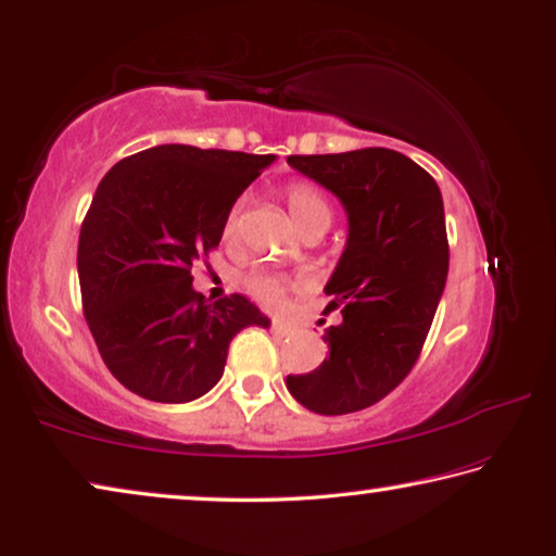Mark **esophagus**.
<instances>
[{
    "instance_id": "1",
    "label": "esophagus",
    "mask_w": 556,
    "mask_h": 556,
    "mask_svg": "<svg viewBox=\"0 0 556 556\" xmlns=\"http://www.w3.org/2000/svg\"><path fill=\"white\" fill-rule=\"evenodd\" d=\"M270 327H273V330H276L278 334H290V332H293V327L286 325V323H280V320H270Z\"/></svg>"
}]
</instances>
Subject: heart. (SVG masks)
I'll list each match as a JSON object with an SVG mask.
<instances>
[{
	"instance_id": "obj_1",
	"label": "heart",
	"mask_w": 556,
	"mask_h": 556,
	"mask_svg": "<svg viewBox=\"0 0 556 556\" xmlns=\"http://www.w3.org/2000/svg\"><path fill=\"white\" fill-rule=\"evenodd\" d=\"M286 204L290 208V216L295 218L300 231L311 229V226H330L332 222V206L327 202V197L317 189L311 181H293V185L286 187ZM243 212V199H236L231 204L229 214L224 218V239L231 241L236 239V231H239V218ZM243 288L249 293L261 300L263 305H278L286 295V278L273 276V273L258 270L245 276Z\"/></svg>"
}]
</instances>
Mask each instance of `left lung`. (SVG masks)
I'll return each mask as SVG.
<instances>
[{"label": "left lung", "instance_id": "left-lung-1", "mask_svg": "<svg viewBox=\"0 0 556 556\" xmlns=\"http://www.w3.org/2000/svg\"><path fill=\"white\" fill-rule=\"evenodd\" d=\"M288 165L340 199L350 233L325 286V311L342 313L325 330L330 357L286 387L315 414L362 412L402 384L431 330L448 276L441 189L387 148L290 154Z\"/></svg>", "mask_w": 556, "mask_h": 556}]
</instances>
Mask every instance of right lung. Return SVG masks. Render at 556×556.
Returning <instances> with one entry per match:
<instances>
[{"mask_svg":"<svg viewBox=\"0 0 556 556\" xmlns=\"http://www.w3.org/2000/svg\"><path fill=\"white\" fill-rule=\"evenodd\" d=\"M276 154L157 144L100 179L78 236L84 315L100 357L132 394L185 404L224 375L231 340L270 320L233 293L208 303L192 268Z\"/></svg>","mask_w":556,"mask_h":556,"instance_id":"obj_1","label":"right lung"}]
</instances>
